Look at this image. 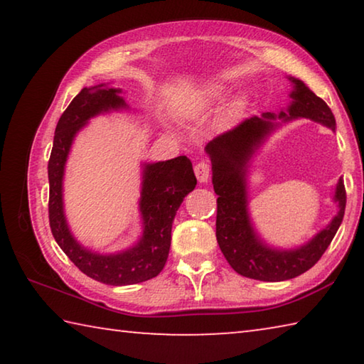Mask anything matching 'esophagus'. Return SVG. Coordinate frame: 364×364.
Masks as SVG:
<instances>
[{
  "instance_id": "34e87169",
  "label": "esophagus",
  "mask_w": 364,
  "mask_h": 364,
  "mask_svg": "<svg viewBox=\"0 0 364 364\" xmlns=\"http://www.w3.org/2000/svg\"><path fill=\"white\" fill-rule=\"evenodd\" d=\"M210 165L205 164V162H199L194 167V173L196 178L199 180V183H207L208 178H210Z\"/></svg>"
}]
</instances>
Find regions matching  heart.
I'll return each instance as SVG.
<instances>
[{"label":"heart","instance_id":"heart-1","mask_svg":"<svg viewBox=\"0 0 364 364\" xmlns=\"http://www.w3.org/2000/svg\"><path fill=\"white\" fill-rule=\"evenodd\" d=\"M228 95V90L225 86L221 85H207L204 86L199 91V95H197V106L199 107H208V106H215V104L221 102ZM245 107H247V101L244 100V97H236L231 102L230 106V117L231 119H237V117H241L244 114Z\"/></svg>","mask_w":364,"mask_h":364}]
</instances>
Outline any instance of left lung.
<instances>
[{"instance_id": "1", "label": "left lung", "mask_w": 364, "mask_h": 364, "mask_svg": "<svg viewBox=\"0 0 364 364\" xmlns=\"http://www.w3.org/2000/svg\"><path fill=\"white\" fill-rule=\"evenodd\" d=\"M292 83L291 104L279 115L264 112L244 120L205 146L212 160V183L217 193V241L228 263L236 273L258 281H286L310 269L329 247L345 213L343 180L337 181L334 202L338 207L331 223L310 241L295 249L271 247L258 236L249 213L247 173L250 162L264 141L282 123L297 119L313 122L336 132V119L321 97L299 78Z\"/></svg>"}]
</instances>
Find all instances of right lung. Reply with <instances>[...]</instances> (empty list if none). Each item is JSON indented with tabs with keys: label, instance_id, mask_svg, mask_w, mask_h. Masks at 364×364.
<instances>
[{
	"label": "right lung",
	"instance_id": "add662e5",
	"mask_svg": "<svg viewBox=\"0 0 364 364\" xmlns=\"http://www.w3.org/2000/svg\"><path fill=\"white\" fill-rule=\"evenodd\" d=\"M120 95V88H112L106 83L80 91L60 115L48 162L49 226L53 236L82 273L109 286L138 284L156 278L164 269L176 210L197 184L193 164L186 156L143 164L139 197L143 234L139 241L115 254H100L86 249L73 237L64 213L63 197L67 157L77 133L93 117L130 109Z\"/></svg>",
	"mask_w": 364,
	"mask_h": 364
}]
</instances>
